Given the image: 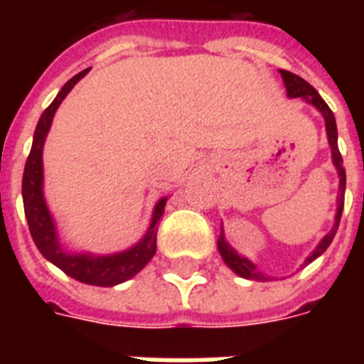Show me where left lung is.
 Returning a JSON list of instances; mask_svg holds the SVG:
<instances>
[{
	"instance_id": "obj_1",
	"label": "left lung",
	"mask_w": 364,
	"mask_h": 364,
	"mask_svg": "<svg viewBox=\"0 0 364 364\" xmlns=\"http://www.w3.org/2000/svg\"><path fill=\"white\" fill-rule=\"evenodd\" d=\"M279 73H282L283 77V82H285V88H287V96L289 98H302L306 100L308 104H314L317 107V109L321 111L323 117H325V124H327V136H328V143H331V149H333V162L334 166H336V170H338V176H340V193H338V210H336V219H334V227L333 230L325 236V238L321 240V243L317 245V249L311 253V257H308V260H306V264L308 262H311L314 259H317L319 255L325 253V249L331 245V242H333L334 234H336V228H338L340 225V217H342V210H344V191H346V170L342 168V154H340L338 151V130H336V121H334V115L333 111H331V107H328L327 104H325V100L319 96V92H317L316 88L311 87L310 82L304 81L302 77L294 75V73H291V71L287 70H279ZM217 247H219V253H221L223 260L227 262L230 268H232L238 276L245 277V279H257V282H264V279H268V277L262 274V272L257 270V266L251 262V260H247L245 257H240L236 251H234L230 245H228L225 240H221L217 242Z\"/></svg>"
}]
</instances>
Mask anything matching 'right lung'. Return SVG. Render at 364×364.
I'll return each instance as SVG.
<instances>
[{"label":"right lung","instance_id":"add662e5","mask_svg":"<svg viewBox=\"0 0 364 364\" xmlns=\"http://www.w3.org/2000/svg\"><path fill=\"white\" fill-rule=\"evenodd\" d=\"M87 71L77 73L65 82L54 102L43 111L41 119L37 122L36 134L31 151L28 154L22 177V198H24V213L28 219V227L37 249L47 260L56 264L60 270L70 277L88 285H98V287H113L119 283L130 279L137 272L143 270L149 260L156 253V232H159V221L164 213L166 198H162L154 208L153 221L149 227L147 234L136 247L128 249L124 253L109 255V257H92V255H68L60 247L56 238V228H54L53 217L48 213L45 198H43V143L50 128L53 117L62 104V100L68 96L71 88L75 87L77 81L87 75Z\"/></svg>","mask_w":364,"mask_h":364}]
</instances>
